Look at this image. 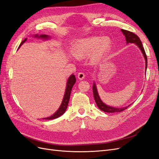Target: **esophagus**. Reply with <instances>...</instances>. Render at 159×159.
Returning a JSON list of instances; mask_svg holds the SVG:
<instances>
[{
  "mask_svg": "<svg viewBox=\"0 0 159 159\" xmlns=\"http://www.w3.org/2000/svg\"><path fill=\"white\" fill-rule=\"evenodd\" d=\"M78 78L80 80H84L85 78V74L83 73V72H80V73H78Z\"/></svg>",
  "mask_w": 159,
  "mask_h": 159,
  "instance_id": "1",
  "label": "esophagus"
}]
</instances>
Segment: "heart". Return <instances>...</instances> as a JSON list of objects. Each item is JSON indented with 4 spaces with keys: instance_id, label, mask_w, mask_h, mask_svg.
I'll return each instance as SVG.
<instances>
[{
    "instance_id": "b5f03b06",
    "label": "heart",
    "mask_w": 159,
    "mask_h": 159,
    "mask_svg": "<svg viewBox=\"0 0 159 159\" xmlns=\"http://www.w3.org/2000/svg\"><path fill=\"white\" fill-rule=\"evenodd\" d=\"M111 46V40L108 37H91L77 41L72 46L71 51L77 57H84L91 54V61L95 64L107 54Z\"/></svg>"
}]
</instances>
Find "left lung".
<instances>
[{
    "mask_svg": "<svg viewBox=\"0 0 159 159\" xmlns=\"http://www.w3.org/2000/svg\"><path fill=\"white\" fill-rule=\"evenodd\" d=\"M121 30L122 33L125 35V40L127 42V44H129V43H134V44H136L139 48V49H140L141 51L142 52L143 55L144 56V58H145V66H146L145 67V72H146L147 71V57L146 53H145V50H144V48L143 46L141 40L139 39V38L135 34H134L131 32H129L126 30H123V29H121ZM93 93L95 102L96 104H97L98 107H99V109L103 111H104V112H107V113L121 112L125 109H126L127 107H129L130 105L132 104L131 103L129 105H128V106L123 107H114L109 106V105L105 104L99 97V95L98 92L97 87H96V84L95 82H93Z\"/></svg>",
    "mask_w": 159,
    "mask_h": 159,
    "instance_id": "1",
    "label": "left lung"
}]
</instances>
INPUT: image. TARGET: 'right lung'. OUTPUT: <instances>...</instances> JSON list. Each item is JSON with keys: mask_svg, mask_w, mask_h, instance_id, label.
<instances>
[{"mask_svg": "<svg viewBox=\"0 0 159 159\" xmlns=\"http://www.w3.org/2000/svg\"><path fill=\"white\" fill-rule=\"evenodd\" d=\"M35 38H41L42 40H48L50 38V36L48 35H45V34H41V35H38V34H36L34 36ZM27 40V38H25L24 40L21 44L19 46V48H20L24 43H25ZM75 77L74 74H71L67 81V85H66V91H65V93H64V96L63 100H62V102L60 105V107H59V109L56 111V112L55 113L53 114L52 116L49 117H46L44 118L43 119H47V120H51V119H56L57 117H60L61 115H63L66 110L68 107V105L69 103V100H70V94H71V89L73 88L74 85L75 83Z\"/></svg>", "mask_w": 159, "mask_h": 159, "instance_id": "1", "label": "right lung"}]
</instances>
